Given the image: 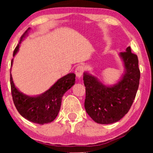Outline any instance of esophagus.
Instances as JSON below:
<instances>
[{
	"mask_svg": "<svg viewBox=\"0 0 153 153\" xmlns=\"http://www.w3.org/2000/svg\"><path fill=\"white\" fill-rule=\"evenodd\" d=\"M83 67L81 65H79L76 67V70H75V74L76 75V77L78 79H81V77L82 76L83 73Z\"/></svg>",
	"mask_w": 153,
	"mask_h": 153,
	"instance_id": "34e87169",
	"label": "esophagus"
}]
</instances>
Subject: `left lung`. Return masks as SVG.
I'll return each mask as SVG.
<instances>
[{
  "label": "left lung",
  "instance_id": "obj_1",
  "mask_svg": "<svg viewBox=\"0 0 153 153\" xmlns=\"http://www.w3.org/2000/svg\"><path fill=\"white\" fill-rule=\"evenodd\" d=\"M118 55L124 71L114 84H104L88 71L83 73L85 111L100 124H112L123 118L129 111L139 88L140 70L137 56L131 53L130 47Z\"/></svg>",
  "mask_w": 153,
  "mask_h": 153
}]
</instances>
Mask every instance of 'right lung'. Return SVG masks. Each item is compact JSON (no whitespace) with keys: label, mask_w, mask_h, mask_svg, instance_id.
<instances>
[{"label":"right lung","mask_w":153,"mask_h":153,"mask_svg":"<svg viewBox=\"0 0 153 153\" xmlns=\"http://www.w3.org/2000/svg\"><path fill=\"white\" fill-rule=\"evenodd\" d=\"M30 30V28H28L22 36L19 43L14 51V57L18 53L22 42L28 36ZM13 60H12L11 67ZM75 77L76 75L74 73H69L58 79L47 91L40 95H28L15 86L10 70L12 99L16 109L24 118L32 123L44 125L52 122L59 113L64 94L74 85Z\"/></svg>","instance_id":"1"}]
</instances>
